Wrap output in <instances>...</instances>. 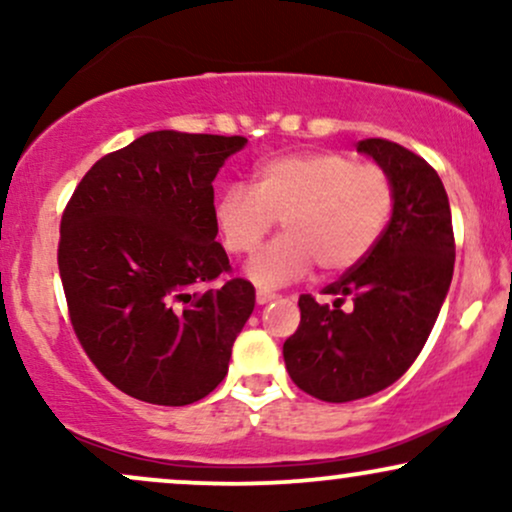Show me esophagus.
Instances as JSON below:
<instances>
[{"instance_id":"esophagus-1","label":"esophagus","mask_w":512,"mask_h":512,"mask_svg":"<svg viewBox=\"0 0 512 512\" xmlns=\"http://www.w3.org/2000/svg\"><path fill=\"white\" fill-rule=\"evenodd\" d=\"M255 298H257V303H260V305H267V303L276 301L279 296H276V293H272V291H267V289H257Z\"/></svg>"}]
</instances>
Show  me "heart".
<instances>
[{
  "instance_id": "1",
  "label": "heart",
  "mask_w": 512,
  "mask_h": 512,
  "mask_svg": "<svg viewBox=\"0 0 512 512\" xmlns=\"http://www.w3.org/2000/svg\"><path fill=\"white\" fill-rule=\"evenodd\" d=\"M395 211V182L378 163L342 151H310L264 161L248 185L216 197L214 219L223 248L250 255L281 219L284 236L248 262L260 286H284L317 267L349 272L383 238Z\"/></svg>"
}]
</instances>
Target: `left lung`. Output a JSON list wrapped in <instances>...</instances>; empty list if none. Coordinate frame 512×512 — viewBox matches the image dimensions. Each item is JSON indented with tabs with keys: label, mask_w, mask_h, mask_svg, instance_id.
I'll return each mask as SVG.
<instances>
[{
	"label": "left lung",
	"mask_w": 512,
	"mask_h": 512,
	"mask_svg": "<svg viewBox=\"0 0 512 512\" xmlns=\"http://www.w3.org/2000/svg\"><path fill=\"white\" fill-rule=\"evenodd\" d=\"M356 149L390 173L395 211L366 260L322 291L332 305L298 298L301 325L284 342L286 370L322 402L375 395L402 378L436 325L455 269L450 202L436 170L387 139Z\"/></svg>",
	"instance_id": "left-lung-1"
}]
</instances>
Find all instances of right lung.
I'll list each match as a JSON object with an SVG mask.
<instances>
[{
  "label": "right lung",
  "mask_w": 512,
  "mask_h": 512,
  "mask_svg": "<svg viewBox=\"0 0 512 512\" xmlns=\"http://www.w3.org/2000/svg\"><path fill=\"white\" fill-rule=\"evenodd\" d=\"M245 137L149 132L93 163L62 214L57 264L69 320L105 378L163 407L226 378L255 286L226 279L214 182Z\"/></svg>",
  "instance_id": "obj_1"
}]
</instances>
